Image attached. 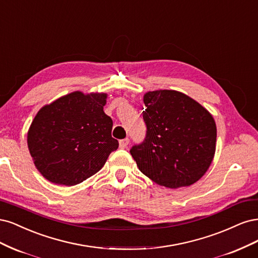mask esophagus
<instances>
[{
  "label": "esophagus",
  "instance_id": "obj_1",
  "mask_svg": "<svg viewBox=\"0 0 258 258\" xmlns=\"http://www.w3.org/2000/svg\"><path fill=\"white\" fill-rule=\"evenodd\" d=\"M128 144H130V139L128 138H124V139H121L119 141V147L121 149H125V148H127Z\"/></svg>",
  "mask_w": 258,
  "mask_h": 258
}]
</instances>
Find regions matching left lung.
Masks as SVG:
<instances>
[{
  "label": "left lung",
  "mask_w": 258,
  "mask_h": 258,
  "mask_svg": "<svg viewBox=\"0 0 258 258\" xmlns=\"http://www.w3.org/2000/svg\"><path fill=\"white\" fill-rule=\"evenodd\" d=\"M144 103L146 137L130 150L139 170L166 187L192 185L213 160V117L193 98L173 90L148 92Z\"/></svg>",
  "instance_id": "8db88e82"
}]
</instances>
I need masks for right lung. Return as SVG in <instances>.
Masks as SVG:
<instances>
[{"label": "right lung", "mask_w": 258, "mask_h": 258, "mask_svg": "<svg viewBox=\"0 0 258 258\" xmlns=\"http://www.w3.org/2000/svg\"><path fill=\"white\" fill-rule=\"evenodd\" d=\"M107 94L73 92L44 106L28 133L36 168L52 183L76 185L105 165L119 143L104 112Z\"/></svg>", "instance_id": "obj_1"}]
</instances>
